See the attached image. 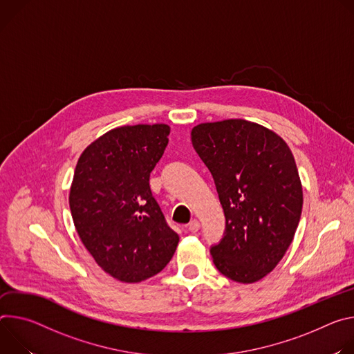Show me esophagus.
Segmentation results:
<instances>
[{
  "mask_svg": "<svg viewBox=\"0 0 354 354\" xmlns=\"http://www.w3.org/2000/svg\"><path fill=\"white\" fill-rule=\"evenodd\" d=\"M188 230L189 232H192V233H195V232H198L200 230V227H201V225H200V222L197 221V219H192L189 223H188Z\"/></svg>",
  "mask_w": 354,
  "mask_h": 354,
  "instance_id": "obj_1",
  "label": "esophagus"
}]
</instances>
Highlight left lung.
I'll return each instance as SVG.
<instances>
[{
    "mask_svg": "<svg viewBox=\"0 0 354 354\" xmlns=\"http://www.w3.org/2000/svg\"><path fill=\"white\" fill-rule=\"evenodd\" d=\"M195 151L211 171L225 214L214 264L236 283H254L279 264L302 212V187L287 143L267 128L227 120L191 132Z\"/></svg>",
    "mask_w": 354,
    "mask_h": 354,
    "instance_id": "obj_1",
    "label": "left lung"
}]
</instances>
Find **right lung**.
<instances>
[{
    "label": "right lung",
    "mask_w": 354,
    "mask_h": 354,
    "mask_svg": "<svg viewBox=\"0 0 354 354\" xmlns=\"http://www.w3.org/2000/svg\"><path fill=\"white\" fill-rule=\"evenodd\" d=\"M169 133L165 124L112 129L75 166L68 203L78 236L97 264L124 283L160 272L180 241L149 185Z\"/></svg>",
    "instance_id": "1"
}]
</instances>
